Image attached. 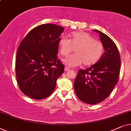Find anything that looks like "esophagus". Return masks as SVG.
Listing matches in <instances>:
<instances>
[{
  "mask_svg": "<svg viewBox=\"0 0 131 131\" xmlns=\"http://www.w3.org/2000/svg\"><path fill=\"white\" fill-rule=\"evenodd\" d=\"M69 70H70V68H69V67H65V68H64V71H69Z\"/></svg>",
  "mask_w": 131,
  "mask_h": 131,
  "instance_id": "obj_1",
  "label": "esophagus"
}]
</instances>
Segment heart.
<instances>
[{
  "label": "heart",
  "instance_id": "1",
  "mask_svg": "<svg viewBox=\"0 0 131 131\" xmlns=\"http://www.w3.org/2000/svg\"><path fill=\"white\" fill-rule=\"evenodd\" d=\"M69 39L61 38L59 41L60 54L67 57L74 51L75 54L65 59L63 62L69 67H75L83 63L85 66H91L98 62L104 53V44L95 40L85 32H75L69 34Z\"/></svg>",
  "mask_w": 131,
  "mask_h": 131
}]
</instances>
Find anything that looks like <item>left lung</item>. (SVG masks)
I'll use <instances>...</instances> for the list:
<instances>
[{
  "instance_id": "1",
  "label": "left lung",
  "mask_w": 131,
  "mask_h": 131,
  "mask_svg": "<svg viewBox=\"0 0 131 131\" xmlns=\"http://www.w3.org/2000/svg\"><path fill=\"white\" fill-rule=\"evenodd\" d=\"M100 35L105 52L96 63L86 69H80L74 81V90L82 102L96 104L107 98L117 83L120 74V56L116 45L107 35Z\"/></svg>"
}]
</instances>
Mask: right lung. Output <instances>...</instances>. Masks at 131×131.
Instances as JSON below:
<instances>
[{
  "label": "right lung",
  "instance_id": "add662e5",
  "mask_svg": "<svg viewBox=\"0 0 131 131\" xmlns=\"http://www.w3.org/2000/svg\"><path fill=\"white\" fill-rule=\"evenodd\" d=\"M62 27L43 24L28 33L18 47L15 61L17 83L21 91L34 99L49 96L64 67L57 58Z\"/></svg>",
  "mask_w": 131,
  "mask_h": 131
}]
</instances>
